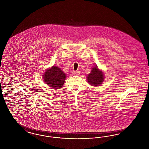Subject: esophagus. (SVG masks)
I'll list each match as a JSON object with an SVG mask.
<instances>
[{
	"mask_svg": "<svg viewBox=\"0 0 149 149\" xmlns=\"http://www.w3.org/2000/svg\"><path fill=\"white\" fill-rule=\"evenodd\" d=\"M73 74L74 75H78L80 74V72L79 71H75V72H74Z\"/></svg>",
	"mask_w": 149,
	"mask_h": 149,
	"instance_id": "esophagus-1",
	"label": "esophagus"
}]
</instances>
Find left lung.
I'll return each instance as SVG.
<instances>
[{
  "label": "left lung",
  "mask_w": 149,
  "mask_h": 149,
  "mask_svg": "<svg viewBox=\"0 0 149 149\" xmlns=\"http://www.w3.org/2000/svg\"><path fill=\"white\" fill-rule=\"evenodd\" d=\"M86 78L90 85L94 86H100L104 80V74L95 66L91 69L90 73L88 75Z\"/></svg>",
  "instance_id": "8db88e82"
}]
</instances>
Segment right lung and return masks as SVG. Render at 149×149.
<instances>
[{
	"label": "right lung",
	"instance_id": "right-lung-1",
	"mask_svg": "<svg viewBox=\"0 0 149 149\" xmlns=\"http://www.w3.org/2000/svg\"><path fill=\"white\" fill-rule=\"evenodd\" d=\"M43 80L47 84L49 87L53 89H59L63 86L65 80L66 74L60 68L56 66H53L48 69L44 72Z\"/></svg>",
	"mask_w": 149,
	"mask_h": 149
}]
</instances>
